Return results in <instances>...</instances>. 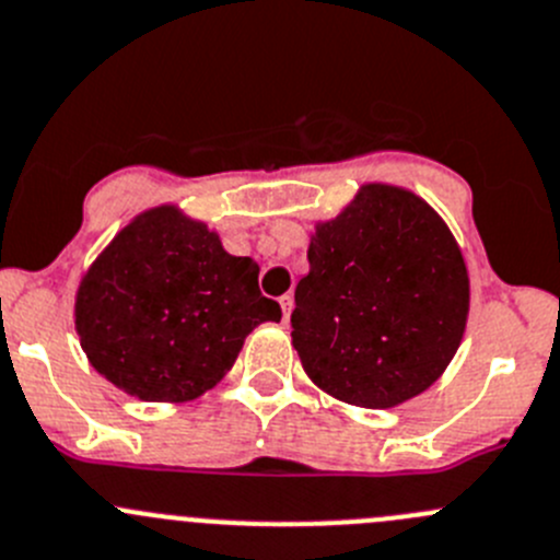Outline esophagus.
Listing matches in <instances>:
<instances>
[{"mask_svg":"<svg viewBox=\"0 0 560 560\" xmlns=\"http://www.w3.org/2000/svg\"><path fill=\"white\" fill-rule=\"evenodd\" d=\"M279 306H281V314H284V319H290L292 306H295V298H292L290 292H287V295L279 298Z\"/></svg>","mask_w":560,"mask_h":560,"instance_id":"1","label":"esophagus"}]
</instances>
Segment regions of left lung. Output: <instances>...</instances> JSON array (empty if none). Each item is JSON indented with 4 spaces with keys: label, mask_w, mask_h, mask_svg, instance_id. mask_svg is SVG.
Segmentation results:
<instances>
[{
    "label": "left lung",
    "mask_w": 560,
    "mask_h": 560,
    "mask_svg": "<svg viewBox=\"0 0 560 560\" xmlns=\"http://www.w3.org/2000/svg\"><path fill=\"white\" fill-rule=\"evenodd\" d=\"M468 303V268L441 215L405 188L369 183L317 224L295 287L292 345L319 388L383 410L441 377Z\"/></svg>",
    "instance_id": "obj_1"
}]
</instances>
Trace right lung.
<instances>
[{
	"instance_id": "add662e5",
	"label": "right lung",
	"mask_w": 560,
	"mask_h": 560,
	"mask_svg": "<svg viewBox=\"0 0 560 560\" xmlns=\"http://www.w3.org/2000/svg\"><path fill=\"white\" fill-rule=\"evenodd\" d=\"M259 265L232 257L202 221L164 205L130 221L92 262L75 295V330L92 366L144 401H188L232 369L281 306L259 292Z\"/></svg>"
}]
</instances>
